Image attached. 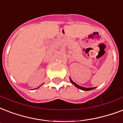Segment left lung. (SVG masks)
Segmentation results:
<instances>
[{"instance_id":"1","label":"left lung","mask_w":123,"mask_h":123,"mask_svg":"<svg viewBox=\"0 0 123 123\" xmlns=\"http://www.w3.org/2000/svg\"><path fill=\"white\" fill-rule=\"evenodd\" d=\"M70 82H72V84H74V86L75 87H77V88L80 89V90H84V91H89V90H93V89L95 88V87H93V88H86V87H82V86H80L79 85H78L77 84H76L75 82H74L73 80L71 79V78H70Z\"/></svg>"}]
</instances>
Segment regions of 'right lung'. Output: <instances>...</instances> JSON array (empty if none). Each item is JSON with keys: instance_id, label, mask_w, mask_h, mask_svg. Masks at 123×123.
<instances>
[{"instance_id": "1", "label": "right lung", "mask_w": 123, "mask_h": 123, "mask_svg": "<svg viewBox=\"0 0 123 123\" xmlns=\"http://www.w3.org/2000/svg\"><path fill=\"white\" fill-rule=\"evenodd\" d=\"M40 86H39V87H38V88H39V87H40ZM35 89H36V88H35Z\"/></svg>"}]
</instances>
